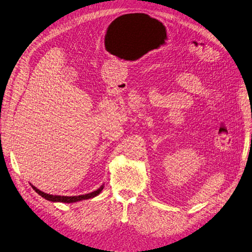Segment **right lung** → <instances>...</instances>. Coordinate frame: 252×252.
<instances>
[{"label": "right lung", "mask_w": 252, "mask_h": 252, "mask_svg": "<svg viewBox=\"0 0 252 252\" xmlns=\"http://www.w3.org/2000/svg\"><path fill=\"white\" fill-rule=\"evenodd\" d=\"M32 188L38 193L41 197L45 198L46 200H50V201H54V202H66V203H71V202H77L80 200H84V199H89V198H93L95 197L96 195H98L101 190L104 189V186H101L97 190L93 191L91 193L85 194V195H79V196H60V195H51V194H46L40 190L37 189L34 186H32Z\"/></svg>", "instance_id": "right-lung-1"}]
</instances>
